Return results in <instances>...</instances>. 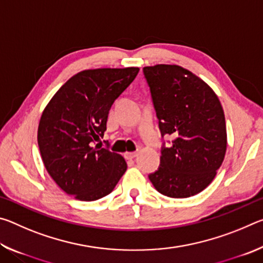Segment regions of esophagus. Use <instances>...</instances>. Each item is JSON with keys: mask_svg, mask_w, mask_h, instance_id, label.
<instances>
[{"mask_svg": "<svg viewBox=\"0 0 263 263\" xmlns=\"http://www.w3.org/2000/svg\"><path fill=\"white\" fill-rule=\"evenodd\" d=\"M137 155H138V152H126L125 153V158L131 160V159H135Z\"/></svg>", "mask_w": 263, "mask_h": 263, "instance_id": "obj_1", "label": "esophagus"}]
</instances>
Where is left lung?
<instances>
[{
	"label": "left lung",
	"instance_id": "left-lung-1",
	"mask_svg": "<svg viewBox=\"0 0 263 263\" xmlns=\"http://www.w3.org/2000/svg\"><path fill=\"white\" fill-rule=\"evenodd\" d=\"M161 136L174 138L161 147L158 171L148 175L160 194L185 198L215 179L225 157L224 110L215 91L177 65L144 67Z\"/></svg>",
	"mask_w": 263,
	"mask_h": 263
}]
</instances>
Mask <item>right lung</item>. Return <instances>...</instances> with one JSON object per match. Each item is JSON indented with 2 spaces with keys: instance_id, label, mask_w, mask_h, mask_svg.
Returning <instances> with one entry per match:
<instances>
[{
  "instance_id": "obj_1",
  "label": "right lung",
  "mask_w": 263,
  "mask_h": 263,
  "mask_svg": "<svg viewBox=\"0 0 263 263\" xmlns=\"http://www.w3.org/2000/svg\"><path fill=\"white\" fill-rule=\"evenodd\" d=\"M139 68L82 70L44 109L38 146L48 174L66 194L91 202L109 195L126 172L121 154L95 142L103 138L111 105Z\"/></svg>"
}]
</instances>
